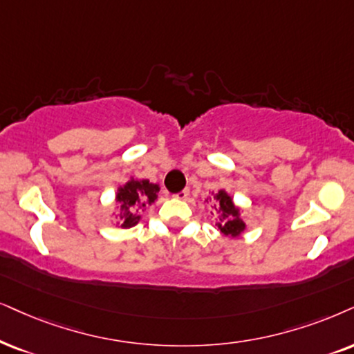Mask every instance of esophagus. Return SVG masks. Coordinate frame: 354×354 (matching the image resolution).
<instances>
[{
	"label": "esophagus",
	"instance_id": "34e87169",
	"mask_svg": "<svg viewBox=\"0 0 354 354\" xmlns=\"http://www.w3.org/2000/svg\"><path fill=\"white\" fill-rule=\"evenodd\" d=\"M187 196H189V189H183L181 192H178V194H174V198L180 199V201H185V199H187Z\"/></svg>",
	"mask_w": 354,
	"mask_h": 354
}]
</instances>
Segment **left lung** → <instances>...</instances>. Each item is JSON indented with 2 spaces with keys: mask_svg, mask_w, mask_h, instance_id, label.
Returning a JSON list of instances; mask_svg holds the SVG:
<instances>
[{
  "mask_svg": "<svg viewBox=\"0 0 354 354\" xmlns=\"http://www.w3.org/2000/svg\"><path fill=\"white\" fill-rule=\"evenodd\" d=\"M209 201H214V209L217 214V230L223 236L229 239H239V236L247 230V223H245L241 212L243 209L239 207L232 199V196L225 189H218L212 192Z\"/></svg>",
  "mask_w": 354,
  "mask_h": 354,
  "instance_id": "obj_1",
  "label": "left lung"
}]
</instances>
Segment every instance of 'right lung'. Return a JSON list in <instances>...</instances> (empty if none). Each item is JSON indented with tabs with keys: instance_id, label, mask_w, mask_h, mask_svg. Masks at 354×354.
<instances>
[{
	"instance_id": "obj_1",
	"label": "right lung",
	"mask_w": 354,
	"mask_h": 354,
	"mask_svg": "<svg viewBox=\"0 0 354 354\" xmlns=\"http://www.w3.org/2000/svg\"><path fill=\"white\" fill-rule=\"evenodd\" d=\"M158 191L160 185L150 183L149 180H138L133 176L124 185L118 186L114 198L118 212H113V216L118 218L115 225L120 229H131L137 225L145 207H149L158 199Z\"/></svg>"
}]
</instances>
